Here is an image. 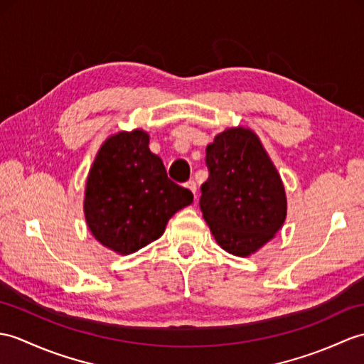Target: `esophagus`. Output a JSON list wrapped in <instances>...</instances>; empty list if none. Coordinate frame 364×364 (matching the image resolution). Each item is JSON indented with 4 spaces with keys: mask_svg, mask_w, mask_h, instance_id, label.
Here are the masks:
<instances>
[{
    "mask_svg": "<svg viewBox=\"0 0 364 364\" xmlns=\"http://www.w3.org/2000/svg\"><path fill=\"white\" fill-rule=\"evenodd\" d=\"M186 188H188V189L193 193V196H196V193H197V183L193 181V180H189L188 183H186ZM196 197H197V196H196Z\"/></svg>",
    "mask_w": 364,
    "mask_h": 364,
    "instance_id": "obj_1",
    "label": "esophagus"
}]
</instances>
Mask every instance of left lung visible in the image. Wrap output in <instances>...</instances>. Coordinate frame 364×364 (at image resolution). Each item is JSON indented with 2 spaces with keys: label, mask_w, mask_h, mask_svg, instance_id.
Wrapping results in <instances>:
<instances>
[{
  "label": "left lung",
  "mask_w": 364,
  "mask_h": 364,
  "mask_svg": "<svg viewBox=\"0 0 364 364\" xmlns=\"http://www.w3.org/2000/svg\"><path fill=\"white\" fill-rule=\"evenodd\" d=\"M206 166L203 218L225 251L247 257L272 240L285 222L281 176L257 134L243 127L217 134L206 147Z\"/></svg>",
  "instance_id": "obj_1"
}]
</instances>
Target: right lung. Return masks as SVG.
<instances>
[{
    "instance_id": "right-lung-1",
    "label": "right lung",
    "mask_w": 364,
    "mask_h": 364,
    "mask_svg": "<svg viewBox=\"0 0 364 364\" xmlns=\"http://www.w3.org/2000/svg\"><path fill=\"white\" fill-rule=\"evenodd\" d=\"M189 189L173 183L142 130L119 132L99 149L85 189V220L95 239L132 255L163 235L176 210L189 206Z\"/></svg>"
}]
</instances>
